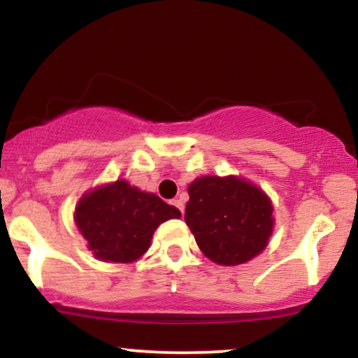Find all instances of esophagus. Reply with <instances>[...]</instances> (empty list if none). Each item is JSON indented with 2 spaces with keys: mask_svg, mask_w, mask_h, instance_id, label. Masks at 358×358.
I'll list each match as a JSON object with an SVG mask.
<instances>
[{
  "mask_svg": "<svg viewBox=\"0 0 358 358\" xmlns=\"http://www.w3.org/2000/svg\"><path fill=\"white\" fill-rule=\"evenodd\" d=\"M171 203H173V205H175V207H176V208H178V210L183 213V210H185V205H183V202H182V200H180V199H175V200H171Z\"/></svg>",
  "mask_w": 358,
  "mask_h": 358,
  "instance_id": "esophagus-1",
  "label": "esophagus"
}]
</instances>
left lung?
<instances>
[{"label": "left lung", "instance_id": "obj_1", "mask_svg": "<svg viewBox=\"0 0 358 358\" xmlns=\"http://www.w3.org/2000/svg\"><path fill=\"white\" fill-rule=\"evenodd\" d=\"M188 195L185 222L210 261L244 264L266 249L273 205L256 185L237 176H202L190 183Z\"/></svg>", "mask_w": 358, "mask_h": 358}]
</instances>
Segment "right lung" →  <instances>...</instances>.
Here are the masks:
<instances>
[{"mask_svg": "<svg viewBox=\"0 0 358 358\" xmlns=\"http://www.w3.org/2000/svg\"><path fill=\"white\" fill-rule=\"evenodd\" d=\"M180 215L173 205L124 180L85 193L76 207V224L89 250L106 262L136 261L150 248L156 227Z\"/></svg>", "mask_w": 358, "mask_h": 358, "instance_id": "right-lung-1", "label": "right lung"}]
</instances>
